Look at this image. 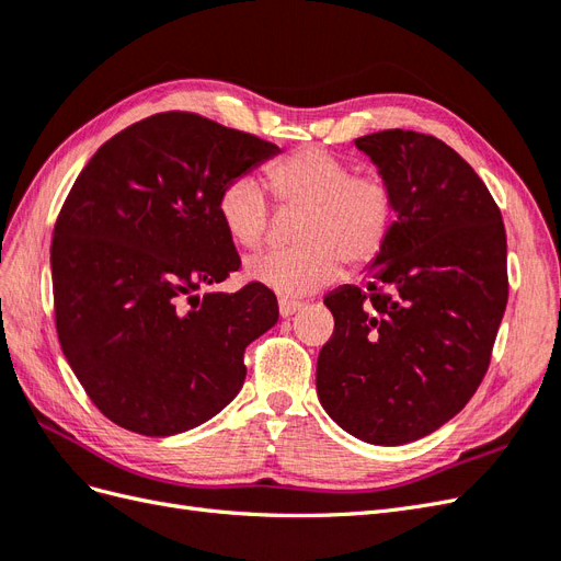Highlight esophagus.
Returning <instances> with one entry per match:
<instances>
[{
	"label": "esophagus",
	"instance_id": "esophagus-1",
	"mask_svg": "<svg viewBox=\"0 0 561 561\" xmlns=\"http://www.w3.org/2000/svg\"><path fill=\"white\" fill-rule=\"evenodd\" d=\"M299 309H301V301H293V299H280L278 301V311H280L283 318L295 316Z\"/></svg>",
	"mask_w": 561,
	"mask_h": 561
}]
</instances>
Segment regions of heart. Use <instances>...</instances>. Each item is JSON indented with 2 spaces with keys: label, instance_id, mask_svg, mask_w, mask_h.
<instances>
[{
  "label": "heart",
  "instance_id": "obj_1",
  "mask_svg": "<svg viewBox=\"0 0 561 561\" xmlns=\"http://www.w3.org/2000/svg\"><path fill=\"white\" fill-rule=\"evenodd\" d=\"M271 192L287 208H304L295 250L252 254L245 276L283 297H304L342 276V260L367 266L386 248L396 225V190L383 175H355L328 149L307 147L271 168ZM217 215L229 239L257 248L268 231L271 206L264 184L239 175L225 184Z\"/></svg>",
  "mask_w": 561,
  "mask_h": 561
}]
</instances>
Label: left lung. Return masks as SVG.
Instances as JSON below:
<instances>
[{
  "label": "left lung",
  "instance_id": "1",
  "mask_svg": "<svg viewBox=\"0 0 561 561\" xmlns=\"http://www.w3.org/2000/svg\"><path fill=\"white\" fill-rule=\"evenodd\" d=\"M396 190V225L367 287L325 297L334 332L316 388L322 410L369 445L426 437L482 383L507 304V245L480 175L433 135L355 140Z\"/></svg>",
  "mask_w": 561,
  "mask_h": 561
}]
</instances>
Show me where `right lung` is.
Segmentation results:
<instances>
[{"mask_svg": "<svg viewBox=\"0 0 561 561\" xmlns=\"http://www.w3.org/2000/svg\"><path fill=\"white\" fill-rule=\"evenodd\" d=\"M278 147L190 112H163L100 147L50 243L56 328L93 404L168 437L239 396L243 353L278 320L268 287L206 293L241 266L217 215L225 184Z\"/></svg>", "mask_w": 561, "mask_h": 561, "instance_id": "right-lung-1", "label": "right lung"}]
</instances>
